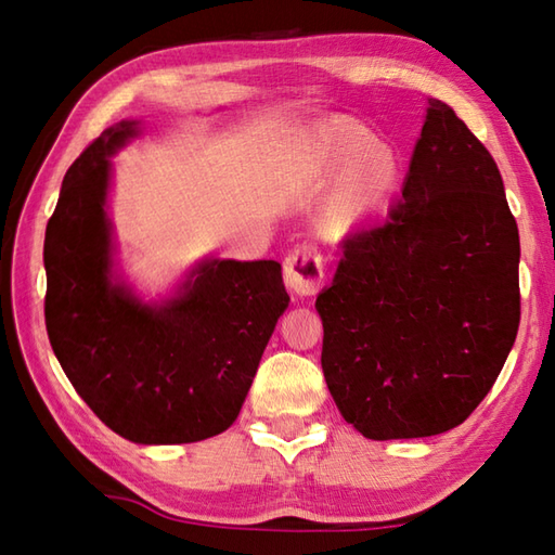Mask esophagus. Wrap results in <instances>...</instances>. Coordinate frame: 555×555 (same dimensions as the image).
Returning <instances> with one entry per match:
<instances>
[{"mask_svg": "<svg viewBox=\"0 0 555 555\" xmlns=\"http://www.w3.org/2000/svg\"><path fill=\"white\" fill-rule=\"evenodd\" d=\"M284 279L293 296L308 298L322 288L324 264L322 255L312 245H300L284 262Z\"/></svg>", "mask_w": 555, "mask_h": 555, "instance_id": "obj_1", "label": "esophagus"}]
</instances>
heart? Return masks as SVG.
I'll use <instances>...</instances> for the list:
<instances>
[{"mask_svg": "<svg viewBox=\"0 0 555 555\" xmlns=\"http://www.w3.org/2000/svg\"><path fill=\"white\" fill-rule=\"evenodd\" d=\"M305 169L314 181L338 179L322 207V223L338 235L360 229L391 203L400 183V159L350 121L322 126L302 145Z\"/></svg>", "mask_w": 555, "mask_h": 555, "instance_id": "obj_1", "label": "heart"}]
</instances>
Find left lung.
I'll list each match as a JSON object with an SVG mask.
<instances>
[{"label": "left lung", "instance_id": "8db88e82", "mask_svg": "<svg viewBox=\"0 0 555 555\" xmlns=\"http://www.w3.org/2000/svg\"><path fill=\"white\" fill-rule=\"evenodd\" d=\"M520 235L489 150L429 100L403 195L344 241L317 296L322 370L346 422L374 441L463 424L520 324Z\"/></svg>", "mask_w": 555, "mask_h": 555}]
</instances>
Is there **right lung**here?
Listing matches in <instances>:
<instances>
[{"instance_id": "1", "label": "right lung", "mask_w": 555, "mask_h": 555, "mask_svg": "<svg viewBox=\"0 0 555 555\" xmlns=\"http://www.w3.org/2000/svg\"><path fill=\"white\" fill-rule=\"evenodd\" d=\"M138 133L140 121L114 124L64 176L44 233V324L68 382L112 431L193 443L238 417L291 298L274 259H205L159 302L116 276L112 157Z\"/></svg>"}]
</instances>
